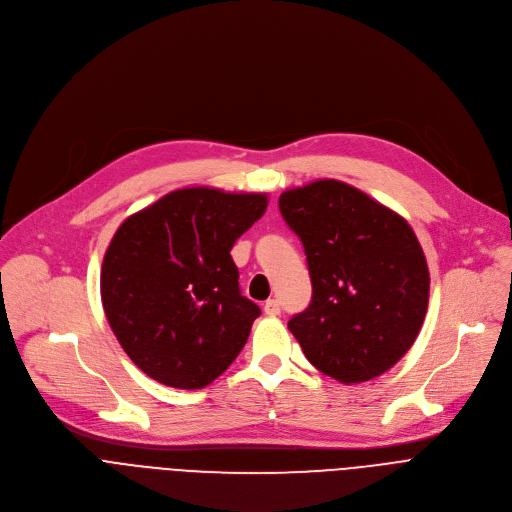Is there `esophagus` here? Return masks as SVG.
I'll use <instances>...</instances> for the list:
<instances>
[{
  "instance_id": "1",
  "label": "esophagus",
  "mask_w": 512,
  "mask_h": 512,
  "mask_svg": "<svg viewBox=\"0 0 512 512\" xmlns=\"http://www.w3.org/2000/svg\"><path fill=\"white\" fill-rule=\"evenodd\" d=\"M263 310H265L267 316H279L281 314V304L277 300H267Z\"/></svg>"
}]
</instances>
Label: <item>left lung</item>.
Listing matches in <instances>:
<instances>
[{
	"instance_id": "1",
	"label": "left lung",
	"mask_w": 512,
	"mask_h": 512,
	"mask_svg": "<svg viewBox=\"0 0 512 512\" xmlns=\"http://www.w3.org/2000/svg\"><path fill=\"white\" fill-rule=\"evenodd\" d=\"M279 210L312 277V302L287 328L338 383L383 375L413 346L427 312L429 271L413 229L338 180L285 190Z\"/></svg>"
}]
</instances>
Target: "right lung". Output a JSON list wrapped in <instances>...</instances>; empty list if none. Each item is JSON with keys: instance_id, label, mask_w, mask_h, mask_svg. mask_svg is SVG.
I'll return each instance as SVG.
<instances>
[{"instance_id": "right-lung-1", "label": "right lung", "mask_w": 512, "mask_h": 512, "mask_svg": "<svg viewBox=\"0 0 512 512\" xmlns=\"http://www.w3.org/2000/svg\"><path fill=\"white\" fill-rule=\"evenodd\" d=\"M265 208L267 194L194 186L121 223L103 257L101 300L145 375L202 389L239 356L261 310L241 296L231 249Z\"/></svg>"}]
</instances>
